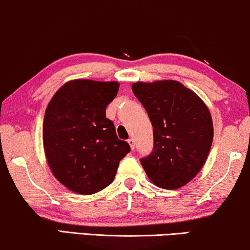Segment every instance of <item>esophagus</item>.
<instances>
[{"mask_svg": "<svg viewBox=\"0 0 250 250\" xmlns=\"http://www.w3.org/2000/svg\"><path fill=\"white\" fill-rule=\"evenodd\" d=\"M128 143H129V145H130L131 150H134V148H135V141H134V138H129Z\"/></svg>", "mask_w": 250, "mask_h": 250, "instance_id": "esophagus-1", "label": "esophagus"}]
</instances>
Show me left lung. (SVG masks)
<instances>
[{
	"label": "left lung",
	"instance_id": "left-lung-1",
	"mask_svg": "<svg viewBox=\"0 0 250 250\" xmlns=\"http://www.w3.org/2000/svg\"><path fill=\"white\" fill-rule=\"evenodd\" d=\"M132 92L153 127V151L141 159L150 181L164 189L190 182L207 162L213 123L203 100L178 81L136 82Z\"/></svg>",
	"mask_w": 250,
	"mask_h": 250
}]
</instances>
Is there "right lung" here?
Here are the masks:
<instances>
[{
    "label": "right lung",
    "instance_id": "1",
    "mask_svg": "<svg viewBox=\"0 0 250 250\" xmlns=\"http://www.w3.org/2000/svg\"><path fill=\"white\" fill-rule=\"evenodd\" d=\"M118 82L72 80L47 106L42 142L48 166L69 190L91 195L115 178L120 160L130 151L116 136L106 107L118 94Z\"/></svg>",
    "mask_w": 250,
    "mask_h": 250
}]
</instances>
